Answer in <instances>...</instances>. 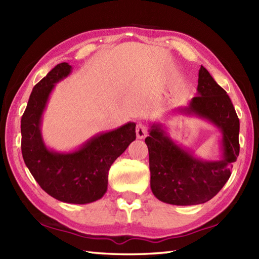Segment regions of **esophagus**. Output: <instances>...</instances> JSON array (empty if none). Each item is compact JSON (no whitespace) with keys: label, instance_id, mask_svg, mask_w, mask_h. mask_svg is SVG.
<instances>
[{"label":"esophagus","instance_id":"esophagus-1","mask_svg":"<svg viewBox=\"0 0 259 259\" xmlns=\"http://www.w3.org/2000/svg\"><path fill=\"white\" fill-rule=\"evenodd\" d=\"M136 134H137V138H138V139H144V138H146V136H147V134H148L147 125H145L144 123L139 122L138 124H137Z\"/></svg>","mask_w":259,"mask_h":259}]
</instances>
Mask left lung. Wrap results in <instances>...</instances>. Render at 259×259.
Masks as SVG:
<instances>
[{
    "label": "left lung",
    "mask_w": 259,
    "mask_h": 259,
    "mask_svg": "<svg viewBox=\"0 0 259 259\" xmlns=\"http://www.w3.org/2000/svg\"><path fill=\"white\" fill-rule=\"evenodd\" d=\"M198 96L185 111L207 119L222 131L223 158L205 161L177 146L161 124L153 123L146 144L149 151L150 187L159 200L177 206L203 203L227 183L233 162L239 155V119L232 100L210 73L200 67Z\"/></svg>",
    "instance_id": "obj_1"
}]
</instances>
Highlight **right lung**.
<instances>
[{
	"label": "right lung",
	"mask_w": 259,
	"mask_h": 259,
	"mask_svg": "<svg viewBox=\"0 0 259 259\" xmlns=\"http://www.w3.org/2000/svg\"><path fill=\"white\" fill-rule=\"evenodd\" d=\"M71 72V65H56L33 88L21 119V149L26 167L47 194L68 203H89L106 194L113 161L136 140V123L128 122L97 135L69 153L49 150L41 136V118L57 82Z\"/></svg>",
	"instance_id": "add662e5"
}]
</instances>
